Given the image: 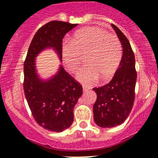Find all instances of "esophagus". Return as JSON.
<instances>
[{
  "mask_svg": "<svg viewBox=\"0 0 158 158\" xmlns=\"http://www.w3.org/2000/svg\"><path fill=\"white\" fill-rule=\"evenodd\" d=\"M89 87H87V86L86 85H83V90L85 92H86V91H88V90H89Z\"/></svg>",
  "mask_w": 158,
  "mask_h": 158,
  "instance_id": "34e87169",
  "label": "esophagus"
}]
</instances>
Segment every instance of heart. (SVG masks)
<instances>
[{
	"instance_id": "1",
	"label": "heart",
	"mask_w": 158,
	"mask_h": 158,
	"mask_svg": "<svg viewBox=\"0 0 158 158\" xmlns=\"http://www.w3.org/2000/svg\"><path fill=\"white\" fill-rule=\"evenodd\" d=\"M86 54V64L77 74L79 81L91 84L101 77L108 80L114 76L123 58L120 40L99 27L77 30L71 40L62 45V61L69 72L75 73Z\"/></svg>"
}]
</instances>
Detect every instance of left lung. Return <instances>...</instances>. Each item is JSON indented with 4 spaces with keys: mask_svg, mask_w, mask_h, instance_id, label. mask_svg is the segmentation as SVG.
Here are the masks:
<instances>
[{
    "mask_svg": "<svg viewBox=\"0 0 158 158\" xmlns=\"http://www.w3.org/2000/svg\"><path fill=\"white\" fill-rule=\"evenodd\" d=\"M123 46V58L111 81L94 88L97 99L93 105L94 121L100 127H114L122 124L131 112L135 101L137 72L135 58L127 38L111 24Z\"/></svg>",
    "mask_w": 158,
    "mask_h": 158,
    "instance_id": "left-lung-1",
    "label": "left lung"
}]
</instances>
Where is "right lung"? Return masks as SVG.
Wrapping results in <instances>:
<instances>
[{"mask_svg":"<svg viewBox=\"0 0 158 158\" xmlns=\"http://www.w3.org/2000/svg\"><path fill=\"white\" fill-rule=\"evenodd\" d=\"M77 25L57 20L43 25L32 39L23 64V90L32 115L40 126L54 132H62L72 125L73 108L83 89L62 66L53 77L41 80L35 60L49 47L56 51L62 59V39Z\"/></svg>","mask_w":158,"mask_h":158,"instance_id":"right-lung-1","label":"right lung"}]
</instances>
